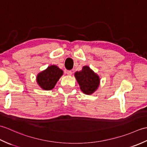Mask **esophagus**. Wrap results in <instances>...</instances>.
<instances>
[{
	"label": "esophagus",
	"instance_id": "34e87169",
	"mask_svg": "<svg viewBox=\"0 0 147 147\" xmlns=\"http://www.w3.org/2000/svg\"><path fill=\"white\" fill-rule=\"evenodd\" d=\"M66 73L68 76H71L72 74V71H66Z\"/></svg>",
	"mask_w": 147,
	"mask_h": 147
}]
</instances>
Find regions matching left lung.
Instances as JSON below:
<instances>
[{
	"instance_id": "obj_1",
	"label": "left lung",
	"mask_w": 147,
	"mask_h": 147,
	"mask_svg": "<svg viewBox=\"0 0 147 147\" xmlns=\"http://www.w3.org/2000/svg\"><path fill=\"white\" fill-rule=\"evenodd\" d=\"M74 76L80 89L86 95H92L98 88L100 78L88 65L83 66L80 71H76Z\"/></svg>"
}]
</instances>
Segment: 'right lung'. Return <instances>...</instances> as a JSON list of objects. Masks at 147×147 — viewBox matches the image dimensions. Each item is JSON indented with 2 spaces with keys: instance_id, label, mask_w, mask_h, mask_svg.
<instances>
[{
  "instance_id": "right-lung-1",
  "label": "right lung",
  "mask_w": 147,
  "mask_h": 147,
  "mask_svg": "<svg viewBox=\"0 0 147 147\" xmlns=\"http://www.w3.org/2000/svg\"><path fill=\"white\" fill-rule=\"evenodd\" d=\"M63 75V71L55 65H50L36 76V83L42 89L51 90Z\"/></svg>"
}]
</instances>
